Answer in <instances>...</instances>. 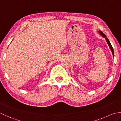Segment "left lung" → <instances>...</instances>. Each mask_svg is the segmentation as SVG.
Returning <instances> with one entry per match:
<instances>
[{"mask_svg":"<svg viewBox=\"0 0 121 121\" xmlns=\"http://www.w3.org/2000/svg\"><path fill=\"white\" fill-rule=\"evenodd\" d=\"M98 32H99V33L100 35H101L102 37L105 38V39H106V42H107V43H108V45H109V48H110V49H111V51H112V55H113V58H114V52L113 48H112V45H111V43H110L109 40L108 39V38L105 35V34H104V33H102V32L101 31V30H99Z\"/></svg>","mask_w":121,"mask_h":121,"instance_id":"left-lung-1","label":"left lung"}]
</instances>
